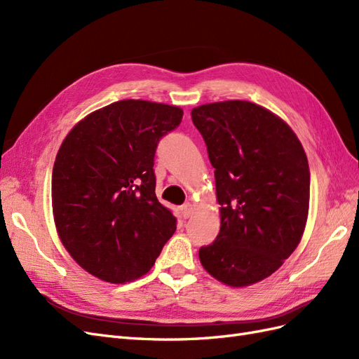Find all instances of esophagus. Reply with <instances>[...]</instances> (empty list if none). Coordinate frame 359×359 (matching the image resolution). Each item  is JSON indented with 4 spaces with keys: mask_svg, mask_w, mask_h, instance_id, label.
<instances>
[{
    "mask_svg": "<svg viewBox=\"0 0 359 359\" xmlns=\"http://www.w3.org/2000/svg\"><path fill=\"white\" fill-rule=\"evenodd\" d=\"M181 212H182V217L184 219H189V217L191 215V212H193V205L191 203H184L182 206H181Z\"/></svg>",
    "mask_w": 359,
    "mask_h": 359,
    "instance_id": "obj_1",
    "label": "esophagus"
}]
</instances>
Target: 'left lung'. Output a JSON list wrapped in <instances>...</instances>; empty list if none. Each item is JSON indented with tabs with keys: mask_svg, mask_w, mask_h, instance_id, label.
Instances as JSON below:
<instances>
[{
	"mask_svg": "<svg viewBox=\"0 0 359 359\" xmlns=\"http://www.w3.org/2000/svg\"><path fill=\"white\" fill-rule=\"evenodd\" d=\"M215 177L220 232L199 248L203 268L243 287L283 265L301 241L310 202V169L297 135L265 107L229 100L191 111Z\"/></svg>",
	"mask_w": 359,
	"mask_h": 359,
	"instance_id": "left-lung-1",
	"label": "left lung"
}]
</instances>
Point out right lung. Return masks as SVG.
<instances>
[{
	"label": "right lung",
	"instance_id": "1",
	"mask_svg": "<svg viewBox=\"0 0 359 359\" xmlns=\"http://www.w3.org/2000/svg\"><path fill=\"white\" fill-rule=\"evenodd\" d=\"M177 106L121 100L85 116L52 170L53 219L62 245L109 283L142 277L177 229L156 196L160 139L182 119Z\"/></svg>",
	"mask_w": 359,
	"mask_h": 359
}]
</instances>
